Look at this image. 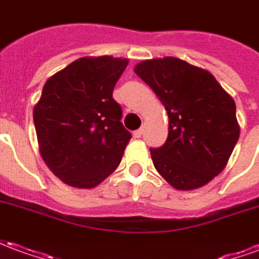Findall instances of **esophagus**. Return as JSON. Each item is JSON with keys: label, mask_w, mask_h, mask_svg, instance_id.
Returning <instances> with one entry per match:
<instances>
[{"label": "esophagus", "mask_w": 259, "mask_h": 259, "mask_svg": "<svg viewBox=\"0 0 259 259\" xmlns=\"http://www.w3.org/2000/svg\"><path fill=\"white\" fill-rule=\"evenodd\" d=\"M141 135H143V129H139V130H136V132H133V136H135L136 139L141 137Z\"/></svg>", "instance_id": "34e87169"}]
</instances>
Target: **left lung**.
Listing matches in <instances>:
<instances>
[{
  "label": "left lung",
  "mask_w": 259,
  "mask_h": 259,
  "mask_svg": "<svg viewBox=\"0 0 259 259\" xmlns=\"http://www.w3.org/2000/svg\"><path fill=\"white\" fill-rule=\"evenodd\" d=\"M168 112V139L152 148L158 174L176 190H194L222 172L239 140L233 98L208 70L166 57L135 66Z\"/></svg>",
  "instance_id": "obj_1"
}]
</instances>
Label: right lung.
<instances>
[{
	"label": "right lung",
	"instance_id": "1",
	"mask_svg": "<svg viewBox=\"0 0 259 259\" xmlns=\"http://www.w3.org/2000/svg\"><path fill=\"white\" fill-rule=\"evenodd\" d=\"M129 59L84 57L53 74L33 109L44 162L65 185L93 189L120 163L132 139L113 87Z\"/></svg>",
	"mask_w": 259,
	"mask_h": 259
}]
</instances>
